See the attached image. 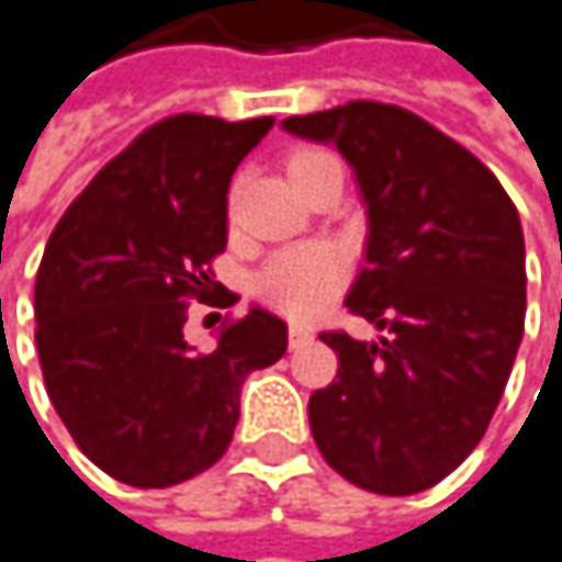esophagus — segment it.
<instances>
[{"instance_id": "obj_1", "label": "esophagus", "mask_w": 562, "mask_h": 562, "mask_svg": "<svg viewBox=\"0 0 562 562\" xmlns=\"http://www.w3.org/2000/svg\"><path fill=\"white\" fill-rule=\"evenodd\" d=\"M306 339H313V329H310L306 323H290V342L300 346V342H306Z\"/></svg>"}]
</instances>
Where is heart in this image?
<instances>
[{"mask_svg":"<svg viewBox=\"0 0 562 562\" xmlns=\"http://www.w3.org/2000/svg\"><path fill=\"white\" fill-rule=\"evenodd\" d=\"M316 159H326L319 149H303L290 159V176ZM346 279L342 256L326 243H306L276 252L252 279V290L272 310H283L290 316L316 313Z\"/></svg>","mask_w":562,"mask_h":562,"instance_id":"obj_1","label":"heart"}]
</instances>
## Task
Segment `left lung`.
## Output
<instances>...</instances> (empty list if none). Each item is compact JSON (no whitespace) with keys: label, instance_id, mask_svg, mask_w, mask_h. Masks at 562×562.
Listing matches in <instances>:
<instances>
[{"label":"left lung","instance_id":"8db88e82","mask_svg":"<svg viewBox=\"0 0 562 562\" xmlns=\"http://www.w3.org/2000/svg\"><path fill=\"white\" fill-rule=\"evenodd\" d=\"M336 146L367 206V249L346 306L386 336L323 333L339 373L310 396V429L349 483L409 496L483 439L527 319V246L496 176L419 115L346 102L283 119Z\"/></svg>","mask_w":562,"mask_h":562}]
</instances>
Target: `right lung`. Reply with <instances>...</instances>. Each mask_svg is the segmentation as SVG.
Returning a JSON list of instances; mask_svg holds the SVG:
<instances>
[{
    "label": "right lung",
    "mask_w": 562,
    "mask_h": 562,
    "mask_svg": "<svg viewBox=\"0 0 562 562\" xmlns=\"http://www.w3.org/2000/svg\"><path fill=\"white\" fill-rule=\"evenodd\" d=\"M272 119L172 115L82 189L35 276V346L76 447L109 476L162 490L229 447L239 390L286 352V323L249 306L210 352L182 336L186 296L213 290L226 192ZM233 306V303H229Z\"/></svg>",
    "instance_id": "add662e5"
}]
</instances>
